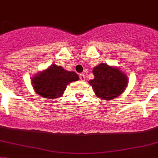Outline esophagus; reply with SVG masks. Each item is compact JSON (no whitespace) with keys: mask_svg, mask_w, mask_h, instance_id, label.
I'll list each match as a JSON object with an SVG mask.
<instances>
[{"mask_svg":"<svg viewBox=\"0 0 158 158\" xmlns=\"http://www.w3.org/2000/svg\"><path fill=\"white\" fill-rule=\"evenodd\" d=\"M79 77H80V80L81 81H85V75L83 73L80 74V76H79Z\"/></svg>","mask_w":158,"mask_h":158,"instance_id":"obj_1","label":"esophagus"}]
</instances>
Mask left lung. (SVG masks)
<instances>
[{
	"label": "left lung",
	"mask_w": 158,
	"mask_h": 158,
	"mask_svg": "<svg viewBox=\"0 0 158 158\" xmlns=\"http://www.w3.org/2000/svg\"><path fill=\"white\" fill-rule=\"evenodd\" d=\"M94 78L89 81L100 99L112 100L123 94L127 85V75L118 68L102 63L94 68Z\"/></svg>",
	"instance_id": "obj_1"
}]
</instances>
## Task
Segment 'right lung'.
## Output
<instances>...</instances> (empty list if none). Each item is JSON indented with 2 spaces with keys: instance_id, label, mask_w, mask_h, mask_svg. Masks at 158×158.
<instances>
[{
  "instance_id": "obj_1",
  "label": "right lung",
  "mask_w": 158,
  "mask_h": 158,
  "mask_svg": "<svg viewBox=\"0 0 158 158\" xmlns=\"http://www.w3.org/2000/svg\"><path fill=\"white\" fill-rule=\"evenodd\" d=\"M79 80L74 72L66 71L61 67L52 64L50 67L37 73L31 79L35 93L45 98L61 97L67 85L72 81Z\"/></svg>"
}]
</instances>
